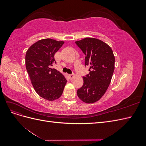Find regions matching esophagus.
I'll return each mask as SVG.
<instances>
[{
    "instance_id": "1",
    "label": "esophagus",
    "mask_w": 146,
    "mask_h": 146,
    "mask_svg": "<svg viewBox=\"0 0 146 146\" xmlns=\"http://www.w3.org/2000/svg\"><path fill=\"white\" fill-rule=\"evenodd\" d=\"M68 77H69V78L70 79V80H71V79H72V78L74 77V75H73V74H70V75H69Z\"/></svg>"
}]
</instances>
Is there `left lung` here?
<instances>
[{
  "label": "left lung",
  "instance_id": "8db88e82",
  "mask_svg": "<svg viewBox=\"0 0 146 146\" xmlns=\"http://www.w3.org/2000/svg\"><path fill=\"white\" fill-rule=\"evenodd\" d=\"M86 55L85 66L90 74L83 77V85L77 90V96L83 102L93 104L102 97L111 82L115 58L107 43L94 38H85L76 41Z\"/></svg>",
  "mask_w": 146,
  "mask_h": 146
}]
</instances>
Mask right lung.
<instances>
[{
  "label": "right lung",
  "mask_w": 146,
  "mask_h": 146,
  "mask_svg": "<svg viewBox=\"0 0 146 146\" xmlns=\"http://www.w3.org/2000/svg\"><path fill=\"white\" fill-rule=\"evenodd\" d=\"M64 41L46 38L31 46L25 54L26 69L36 93L48 101L59 99L67 80L61 72L50 68L54 62V55Z\"/></svg>",
  "instance_id": "obj_1"
}]
</instances>
